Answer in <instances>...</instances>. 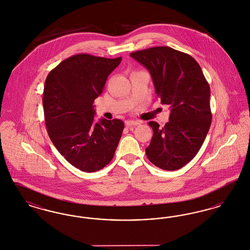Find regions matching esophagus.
Segmentation results:
<instances>
[{
	"label": "esophagus",
	"instance_id": "34e87169",
	"mask_svg": "<svg viewBox=\"0 0 250 250\" xmlns=\"http://www.w3.org/2000/svg\"><path fill=\"white\" fill-rule=\"evenodd\" d=\"M141 123L138 122V121H133V120H127L125 121V125L126 126H132V125H140Z\"/></svg>",
	"mask_w": 250,
	"mask_h": 250
}]
</instances>
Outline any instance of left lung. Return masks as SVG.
Masks as SVG:
<instances>
[{"label": "left lung", "mask_w": 250, "mask_h": 250, "mask_svg": "<svg viewBox=\"0 0 250 250\" xmlns=\"http://www.w3.org/2000/svg\"><path fill=\"white\" fill-rule=\"evenodd\" d=\"M130 56L149 70L156 95L171 109L163 127L149 122L154 135L146 155L162 169H179L198 154L210 128V86L200 64L185 52L154 47Z\"/></svg>", "instance_id": "left-lung-1"}]
</instances>
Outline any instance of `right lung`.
<instances>
[{"mask_svg":"<svg viewBox=\"0 0 250 250\" xmlns=\"http://www.w3.org/2000/svg\"><path fill=\"white\" fill-rule=\"evenodd\" d=\"M122 57L73 55L48 73L43 93L48 134L71 165L95 172L111 161L125 125L118 119L95 123L94 102Z\"/></svg>","mask_w":250,"mask_h":250,"instance_id":"right-lung-1","label":"right lung"}]
</instances>
